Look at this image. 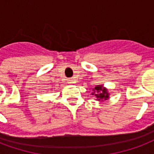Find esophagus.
<instances>
[{
    "label": "esophagus",
    "mask_w": 154,
    "mask_h": 154,
    "mask_svg": "<svg viewBox=\"0 0 154 154\" xmlns=\"http://www.w3.org/2000/svg\"><path fill=\"white\" fill-rule=\"evenodd\" d=\"M67 83H68L69 85H73V83H74V80H73L72 79H69L67 80Z\"/></svg>",
    "instance_id": "obj_1"
}]
</instances>
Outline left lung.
I'll use <instances>...</instances> for the list:
<instances>
[{"mask_svg":"<svg viewBox=\"0 0 154 154\" xmlns=\"http://www.w3.org/2000/svg\"><path fill=\"white\" fill-rule=\"evenodd\" d=\"M92 95H94L96 97V100L103 102V101L107 100L109 98V92L107 88L103 87V85H97L93 88Z\"/></svg>","mask_w":154,"mask_h":154,"instance_id":"left-lung-1","label":"left lung"}]
</instances>
